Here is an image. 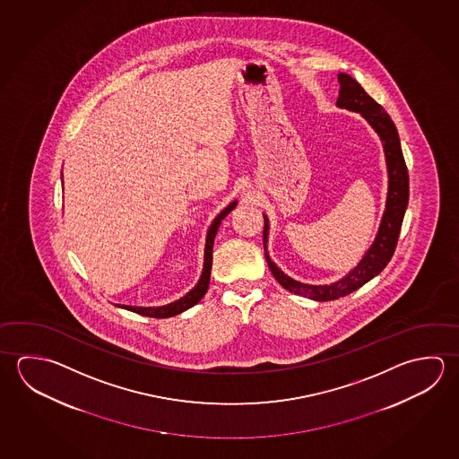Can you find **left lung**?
Wrapping results in <instances>:
<instances>
[{
	"mask_svg": "<svg viewBox=\"0 0 459 459\" xmlns=\"http://www.w3.org/2000/svg\"><path fill=\"white\" fill-rule=\"evenodd\" d=\"M338 82H340L338 108L361 114L382 140L384 153H385L386 172H388V192H386L385 211L380 219L377 235L372 241L370 248L364 253L361 261L354 265L345 277H342L340 281H332L329 285H309V283L295 281L277 267L267 253L269 219L264 214L265 261L275 281L291 293L316 299V301H330V299L346 297L353 293L354 290L361 289L364 283H368L370 279H374L377 273L385 269L388 261L394 256L396 241L402 230L403 218L408 208V198H410V178H408L406 162L403 158L398 130L394 127V121L385 113V109L378 105L377 101H374L351 75L340 73Z\"/></svg>",
	"mask_w": 459,
	"mask_h": 459,
	"instance_id": "obj_1",
	"label": "left lung"
}]
</instances>
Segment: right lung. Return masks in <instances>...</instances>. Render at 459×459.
<instances>
[{
	"label": "right lung",
	"instance_id": "add662e5",
	"mask_svg": "<svg viewBox=\"0 0 459 459\" xmlns=\"http://www.w3.org/2000/svg\"><path fill=\"white\" fill-rule=\"evenodd\" d=\"M237 206V202H232L227 208L221 211L218 216L214 218V221L211 222L208 233H206V245H204V263H203L202 275H200V281L195 285L194 289L190 290L188 293H186L184 297L178 298L176 301H172L169 305L162 306H127V305H116L122 307V309H127L132 313L142 314V316H150V317H172V316H178V314L184 313L186 309H190L192 306L196 305L200 299H202L208 287H210L211 279V265H212V245H214V238H216V233H218L219 226L222 222V219L226 218L227 214L230 212Z\"/></svg>",
	"mask_w": 459,
	"mask_h": 459
}]
</instances>
